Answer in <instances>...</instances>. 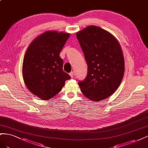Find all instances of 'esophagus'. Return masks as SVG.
Returning <instances> with one entry per match:
<instances>
[{
	"mask_svg": "<svg viewBox=\"0 0 148 148\" xmlns=\"http://www.w3.org/2000/svg\"><path fill=\"white\" fill-rule=\"evenodd\" d=\"M69 75H70V76H71L72 78H73V77H74V73L73 71V72H71V73H69Z\"/></svg>",
	"mask_w": 148,
	"mask_h": 148,
	"instance_id": "esophagus-1",
	"label": "esophagus"
}]
</instances>
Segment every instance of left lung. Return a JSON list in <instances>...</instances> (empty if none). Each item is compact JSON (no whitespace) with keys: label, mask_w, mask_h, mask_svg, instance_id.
Returning <instances> with one entry per match:
<instances>
[{"label":"left lung","mask_w":148,"mask_h":148,"mask_svg":"<svg viewBox=\"0 0 148 148\" xmlns=\"http://www.w3.org/2000/svg\"><path fill=\"white\" fill-rule=\"evenodd\" d=\"M88 66L86 78L79 82L87 99L99 102L115 92L123 77L125 60L121 46L110 33L90 25L76 33Z\"/></svg>","instance_id":"1"}]
</instances>
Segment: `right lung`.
I'll return each mask as SVG.
<instances>
[{
	"instance_id": "obj_1",
	"label": "right lung",
	"mask_w": 148,
	"mask_h": 148,
	"mask_svg": "<svg viewBox=\"0 0 148 148\" xmlns=\"http://www.w3.org/2000/svg\"><path fill=\"white\" fill-rule=\"evenodd\" d=\"M69 36V33L62 32H45L29 44L25 54L22 74L25 86L42 100L55 96L71 79L63 71L60 56Z\"/></svg>"
}]
</instances>
